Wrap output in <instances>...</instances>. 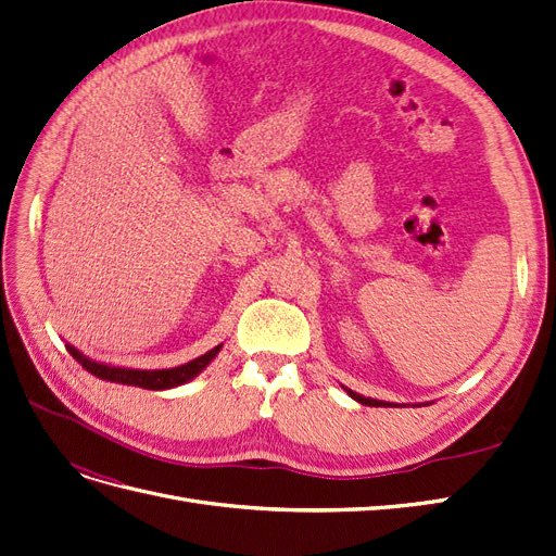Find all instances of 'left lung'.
Returning <instances> with one entry per match:
<instances>
[{
  "label": "left lung",
  "instance_id": "8db88e82",
  "mask_svg": "<svg viewBox=\"0 0 556 556\" xmlns=\"http://www.w3.org/2000/svg\"><path fill=\"white\" fill-rule=\"evenodd\" d=\"M343 390L355 399L357 403H362V406H382V408H387V406H394V403H390V401H378V399H371V396H362V394H357V392H352V390H348V387H343ZM429 406V403H427Z\"/></svg>",
  "mask_w": 556,
  "mask_h": 556
}]
</instances>
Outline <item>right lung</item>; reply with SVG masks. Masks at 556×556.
<instances>
[{
    "instance_id": "right-lung-1",
    "label": "right lung",
    "mask_w": 556,
    "mask_h": 556,
    "mask_svg": "<svg viewBox=\"0 0 556 556\" xmlns=\"http://www.w3.org/2000/svg\"><path fill=\"white\" fill-rule=\"evenodd\" d=\"M220 348H223V343L215 345L213 350L206 352V355H201V357H197L188 364H180V366H174V368H150V371H148V368H127V366H113V364L90 359V357L83 355L78 348H74L72 343H66L70 355L92 376L109 380V382H117V384L143 387V390H174V387L190 382L217 357Z\"/></svg>"
}]
</instances>
